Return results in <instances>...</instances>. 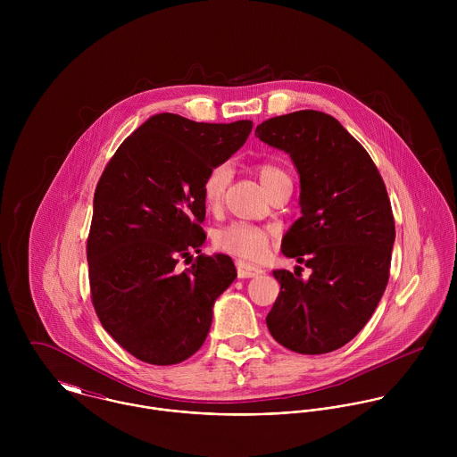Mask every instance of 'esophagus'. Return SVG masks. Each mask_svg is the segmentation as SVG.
<instances>
[{"instance_id": "34e87169", "label": "esophagus", "mask_w": 457, "mask_h": 457, "mask_svg": "<svg viewBox=\"0 0 457 457\" xmlns=\"http://www.w3.org/2000/svg\"><path fill=\"white\" fill-rule=\"evenodd\" d=\"M237 276L239 278H255L262 274L261 267H255V265H250V263H245V262H237Z\"/></svg>"}]
</instances>
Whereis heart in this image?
Masks as SVG:
<instances>
[{
	"mask_svg": "<svg viewBox=\"0 0 457 457\" xmlns=\"http://www.w3.org/2000/svg\"><path fill=\"white\" fill-rule=\"evenodd\" d=\"M257 174L265 192L276 185L279 179L288 178L285 170L276 165L262 163L257 167ZM232 178V169L228 163H220L209 170L202 185V195L207 207H216L221 204L228 181ZM269 232L248 223H232L220 228L214 234V246L220 252L228 255L245 259V261H259L269 248Z\"/></svg>",
	"mask_w": 457,
	"mask_h": 457,
	"instance_id": "heart-1",
	"label": "heart"
}]
</instances>
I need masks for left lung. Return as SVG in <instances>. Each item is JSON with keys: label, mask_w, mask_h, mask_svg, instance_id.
I'll list each match as a JSON object with an SVG mask.
<instances>
[{"label": "left lung", "mask_w": 457, "mask_h": 457, "mask_svg": "<svg viewBox=\"0 0 457 457\" xmlns=\"http://www.w3.org/2000/svg\"><path fill=\"white\" fill-rule=\"evenodd\" d=\"M255 135L297 169L301 218L283 236L281 253L312 269L306 279L272 270L281 290L267 328L292 352L328 353L359 334L386 292L395 239L391 200L368 151L328 114L270 118Z\"/></svg>", "instance_id": "left-lung-1"}]
</instances>
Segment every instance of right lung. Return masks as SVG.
I'll return each instance as SVG.
<instances>
[{
    "label": "right lung",
    "instance_id": "right-lung-1",
    "mask_svg": "<svg viewBox=\"0 0 457 457\" xmlns=\"http://www.w3.org/2000/svg\"><path fill=\"white\" fill-rule=\"evenodd\" d=\"M252 121L196 123L151 116L118 147L95 192L89 285L104 328L133 357L178 364L207 337L214 301L237 270L223 253L198 255L205 234L202 185L248 138Z\"/></svg>",
    "mask_w": 457,
    "mask_h": 457
}]
</instances>
